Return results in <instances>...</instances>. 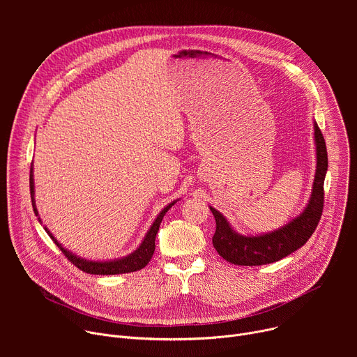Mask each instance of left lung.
Instances as JSON below:
<instances>
[{
    "label": "left lung",
    "instance_id": "obj_1",
    "mask_svg": "<svg viewBox=\"0 0 357 357\" xmlns=\"http://www.w3.org/2000/svg\"><path fill=\"white\" fill-rule=\"evenodd\" d=\"M317 145V174L314 189L308 206L295 219L281 229L261 236L237 234L225 216L215 208H211L216 231L213 234V247L220 256L236 266H263L278 261L294 252L310 240L314 234L324 211V182L328 171V151L325 138L314 123Z\"/></svg>",
    "mask_w": 357,
    "mask_h": 357
}]
</instances>
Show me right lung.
I'll return each mask as SVG.
<instances>
[{
	"mask_svg": "<svg viewBox=\"0 0 357 357\" xmlns=\"http://www.w3.org/2000/svg\"><path fill=\"white\" fill-rule=\"evenodd\" d=\"M33 174H32V165H31V174H29V190H31V199H32V208L35 215L38 216V211L35 206V199H33ZM174 203H169L167 208H164V211L157 216L155 222L152 223L151 229L148 230L146 236L144 237L141 245L131 252L130 256L120 259V260H113V261H87L84 259L76 257L75 254H72L70 251H68L66 248L62 247V244L52 236L46 227V233L50 236V238L54 240V243L61 248V251L65 254V257L73 264L76 266L79 270L87 273V274H94V275H114V274H126V273H132V271H138L141 268H144L149 260L152 259V254H154L155 250V236L160 230V225L165 216V213L174 206Z\"/></svg>",
	"mask_w": 357,
	"mask_h": 357,
	"instance_id": "right-lung-1",
	"label": "right lung"
}]
</instances>
